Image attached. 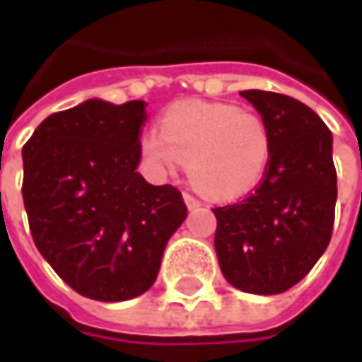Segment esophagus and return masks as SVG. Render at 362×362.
Segmentation results:
<instances>
[{"mask_svg": "<svg viewBox=\"0 0 362 362\" xmlns=\"http://www.w3.org/2000/svg\"><path fill=\"white\" fill-rule=\"evenodd\" d=\"M183 202H185V205H187V209H197L202 203H199V199H195L193 195H189V193H185L183 195Z\"/></svg>", "mask_w": 362, "mask_h": 362, "instance_id": "esophagus-1", "label": "esophagus"}]
</instances>
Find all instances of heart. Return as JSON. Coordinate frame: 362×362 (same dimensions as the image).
I'll return each mask as SVG.
<instances>
[{"instance_id":"obj_1","label":"heart","mask_w":362,"mask_h":362,"mask_svg":"<svg viewBox=\"0 0 362 362\" xmlns=\"http://www.w3.org/2000/svg\"><path fill=\"white\" fill-rule=\"evenodd\" d=\"M141 151L160 169L187 160L191 185L209 199L231 202L264 181L272 160L268 124L231 103L185 100L169 106L159 132L141 136Z\"/></svg>"}]
</instances>
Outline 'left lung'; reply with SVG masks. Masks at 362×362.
<instances>
[{
	"mask_svg": "<svg viewBox=\"0 0 362 362\" xmlns=\"http://www.w3.org/2000/svg\"><path fill=\"white\" fill-rule=\"evenodd\" d=\"M272 134L270 169L240 203L216 207V252L233 288L272 296L298 284L325 254L337 205L332 132L313 108L242 90Z\"/></svg>",
	"mask_w": 362,
	"mask_h": 362,
	"instance_id": "8db88e82",
	"label": "left lung"
}]
</instances>
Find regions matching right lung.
Listing matches in <instances>:
<instances>
[{
	"mask_svg": "<svg viewBox=\"0 0 362 362\" xmlns=\"http://www.w3.org/2000/svg\"><path fill=\"white\" fill-rule=\"evenodd\" d=\"M145 106L84 100L42 120L21 148V195L35 247L86 298L145 294L187 217L177 189L151 185L136 171Z\"/></svg>",
	"mask_w": 362,
	"mask_h": 362,
	"instance_id": "obj_1",
	"label": "right lung"
}]
</instances>
